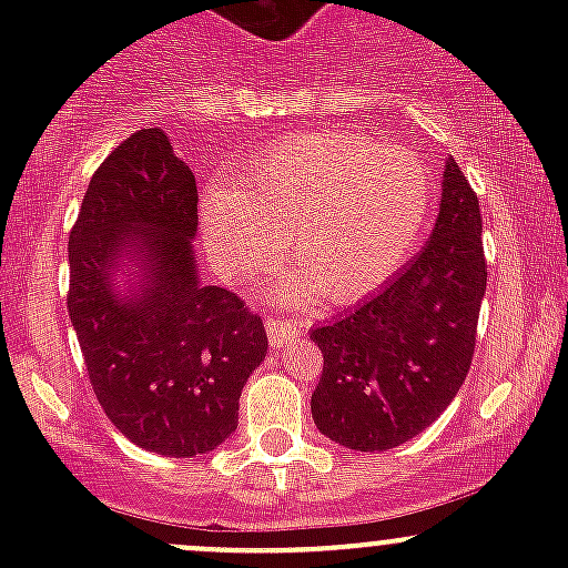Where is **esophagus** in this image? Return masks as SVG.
I'll list each match as a JSON object with an SVG mask.
<instances>
[{"mask_svg":"<svg viewBox=\"0 0 568 568\" xmlns=\"http://www.w3.org/2000/svg\"><path fill=\"white\" fill-rule=\"evenodd\" d=\"M300 326L296 321H280V318H266V337L274 348L280 346H288V343L296 341L300 335Z\"/></svg>","mask_w":568,"mask_h":568,"instance_id":"obj_1","label":"esophagus"}]
</instances>
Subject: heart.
I'll use <instances>...</instances> for the list:
<instances>
[{
	"label": "heart",
	"instance_id": "b5f03b06",
	"mask_svg": "<svg viewBox=\"0 0 568 568\" xmlns=\"http://www.w3.org/2000/svg\"><path fill=\"white\" fill-rule=\"evenodd\" d=\"M247 192L211 186L200 203L214 266L244 283L280 261L296 268L277 291L316 288L326 302H357L387 283L415 250L432 183L415 153L343 131H302L247 164Z\"/></svg>",
	"mask_w": 568,
	"mask_h": 568
}]
</instances>
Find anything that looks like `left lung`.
<instances>
[{"mask_svg":"<svg viewBox=\"0 0 568 568\" xmlns=\"http://www.w3.org/2000/svg\"><path fill=\"white\" fill-rule=\"evenodd\" d=\"M484 294L478 194L448 159L426 247L363 305L311 332L324 354L311 398L318 432L368 454L432 426L467 379Z\"/></svg>","mask_w":568,"mask_h":568,"instance_id":"1","label":"left lung"}]
</instances>
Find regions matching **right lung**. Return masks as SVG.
I'll use <instances>...</instances> for the list:
<instances>
[{"instance_id":"1","label":"right lung","mask_w":568,"mask_h":568,"mask_svg":"<svg viewBox=\"0 0 568 568\" xmlns=\"http://www.w3.org/2000/svg\"><path fill=\"white\" fill-rule=\"evenodd\" d=\"M194 233V173L162 129H142L90 178L68 239V313L95 398L123 437L173 459L236 432L268 346L257 313L200 283Z\"/></svg>"}]
</instances>
